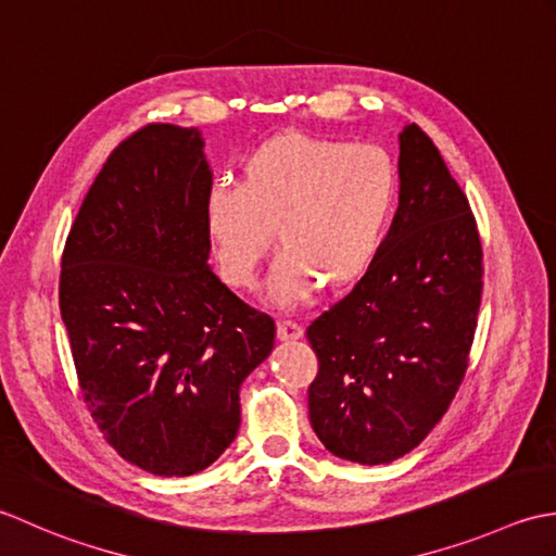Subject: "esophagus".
<instances>
[{
    "label": "esophagus",
    "instance_id": "obj_1",
    "mask_svg": "<svg viewBox=\"0 0 556 556\" xmlns=\"http://www.w3.org/2000/svg\"><path fill=\"white\" fill-rule=\"evenodd\" d=\"M304 328L298 321H280L278 324V338L280 341H300Z\"/></svg>",
    "mask_w": 556,
    "mask_h": 556
}]
</instances>
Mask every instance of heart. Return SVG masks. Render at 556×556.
Listing matches in <instances>:
<instances>
[{"label":"heart","instance_id":"b5f03b06","mask_svg":"<svg viewBox=\"0 0 556 556\" xmlns=\"http://www.w3.org/2000/svg\"><path fill=\"white\" fill-rule=\"evenodd\" d=\"M395 201L399 169L387 151L282 131L242 157L240 182L208 189L203 230L223 280L240 290L256 286L276 230L270 298L298 304L319 282L348 288L367 274Z\"/></svg>","mask_w":556,"mask_h":556}]
</instances>
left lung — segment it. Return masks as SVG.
Returning a JSON list of instances; mask_svg holds the SVG:
<instances>
[{
    "label": "left lung",
    "mask_w": 556,
    "mask_h": 556,
    "mask_svg": "<svg viewBox=\"0 0 556 556\" xmlns=\"http://www.w3.org/2000/svg\"><path fill=\"white\" fill-rule=\"evenodd\" d=\"M399 211L379 256L307 328L319 371L309 420L338 458L379 466L444 417L468 369L482 244L468 197L432 139L401 131Z\"/></svg>",
    "instance_id": "left-lung-1"
}]
</instances>
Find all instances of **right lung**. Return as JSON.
<instances>
[{"label": "right lung", "instance_id": "right-lung-1", "mask_svg": "<svg viewBox=\"0 0 556 556\" xmlns=\"http://www.w3.org/2000/svg\"><path fill=\"white\" fill-rule=\"evenodd\" d=\"M213 185L199 129L149 124L110 153L76 213L60 309L84 401L124 460L201 472L240 429V387L276 324L208 266Z\"/></svg>", "mask_w": 556, "mask_h": 556}]
</instances>
